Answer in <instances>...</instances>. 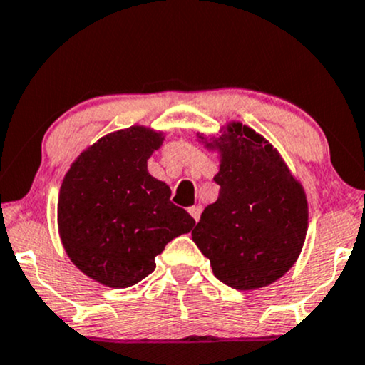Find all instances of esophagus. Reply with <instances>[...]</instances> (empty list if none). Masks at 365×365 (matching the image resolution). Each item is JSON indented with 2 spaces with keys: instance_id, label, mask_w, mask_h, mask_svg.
Segmentation results:
<instances>
[{
  "instance_id": "34e87169",
  "label": "esophagus",
  "mask_w": 365,
  "mask_h": 365,
  "mask_svg": "<svg viewBox=\"0 0 365 365\" xmlns=\"http://www.w3.org/2000/svg\"><path fill=\"white\" fill-rule=\"evenodd\" d=\"M188 212H190V216L194 217V219H195V222H197V221H199V219H200L202 207H200V205H192V207L188 209Z\"/></svg>"
}]
</instances>
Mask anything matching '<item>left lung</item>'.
I'll list each match as a JSON object with an SVG mask.
<instances>
[{
	"label": "left lung",
	"mask_w": 365,
	"mask_h": 365,
	"mask_svg": "<svg viewBox=\"0 0 365 365\" xmlns=\"http://www.w3.org/2000/svg\"><path fill=\"white\" fill-rule=\"evenodd\" d=\"M219 197L192 240L214 275L238 291L265 287L294 265L308 230V202L277 149L235 122L222 135Z\"/></svg>",
	"instance_id": "8db88e82"
}]
</instances>
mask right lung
I'll return each instance as SVG.
<instances>
[{"label":"right lung","instance_id":"add662e5","mask_svg":"<svg viewBox=\"0 0 365 365\" xmlns=\"http://www.w3.org/2000/svg\"><path fill=\"white\" fill-rule=\"evenodd\" d=\"M163 135L130 127L83 151L63 180L57 225L66 253L88 277L108 287L138 284L156 269V255L195 221L148 173Z\"/></svg>","mask_w":365,"mask_h":365}]
</instances>
